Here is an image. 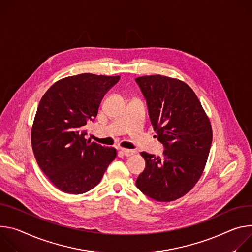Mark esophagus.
I'll return each instance as SVG.
<instances>
[{
	"label": "esophagus",
	"instance_id": "34e87169",
	"mask_svg": "<svg viewBox=\"0 0 252 252\" xmlns=\"http://www.w3.org/2000/svg\"><path fill=\"white\" fill-rule=\"evenodd\" d=\"M121 152L125 155V156H127V157H129V156H132V155H134L135 154V150H131V149H125V148H121Z\"/></svg>",
	"mask_w": 252,
	"mask_h": 252
}]
</instances>
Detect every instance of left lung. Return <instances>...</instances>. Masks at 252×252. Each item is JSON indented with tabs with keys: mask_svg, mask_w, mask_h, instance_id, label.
<instances>
[{
	"mask_svg": "<svg viewBox=\"0 0 252 252\" xmlns=\"http://www.w3.org/2000/svg\"><path fill=\"white\" fill-rule=\"evenodd\" d=\"M135 81L165 148L161 157L140 153L146 166L136 186L156 201H173L189 192L202 175L212 142L211 124L186 83L161 75L138 77Z\"/></svg>",
	"mask_w": 252,
	"mask_h": 252,
	"instance_id": "8db88e82",
	"label": "left lung"
}]
</instances>
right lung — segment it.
I'll return each instance as SVG.
<instances>
[{
	"mask_svg": "<svg viewBox=\"0 0 252 252\" xmlns=\"http://www.w3.org/2000/svg\"><path fill=\"white\" fill-rule=\"evenodd\" d=\"M120 76L90 73L63 78L42 97L31 141L37 163L65 193L82 194L99 184L116 149L87 141L84 126L97 114L104 95Z\"/></svg>",
	"mask_w": 252,
	"mask_h": 252,
	"instance_id": "add662e5",
	"label": "right lung"
}]
</instances>
